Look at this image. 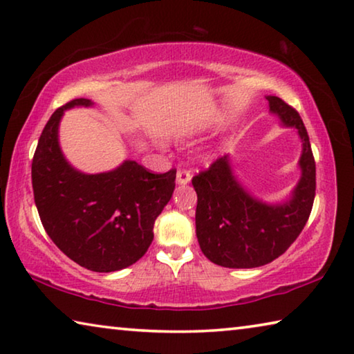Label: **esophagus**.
Segmentation results:
<instances>
[{
  "label": "esophagus",
  "instance_id": "obj_1",
  "mask_svg": "<svg viewBox=\"0 0 354 354\" xmlns=\"http://www.w3.org/2000/svg\"><path fill=\"white\" fill-rule=\"evenodd\" d=\"M190 179H192V175H190L189 170H185V169L178 170V173H176V183L179 185H187L190 183Z\"/></svg>",
  "mask_w": 354,
  "mask_h": 354
}]
</instances>
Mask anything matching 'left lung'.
I'll list each match as a JSON object with an SVG mask.
<instances>
[{"label": "left lung", "mask_w": 354, "mask_h": 354, "mask_svg": "<svg viewBox=\"0 0 354 354\" xmlns=\"http://www.w3.org/2000/svg\"><path fill=\"white\" fill-rule=\"evenodd\" d=\"M270 112L286 127L295 128L303 142L301 178L283 205L256 200L237 181L227 156L192 178L198 196L196 237L209 261L227 268L261 267L279 257L295 242L313 211L315 160L299 113L278 97H267Z\"/></svg>", "instance_id": "1"}]
</instances>
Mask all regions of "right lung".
<instances>
[{
    "label": "right lung",
    "instance_id": "obj_1",
    "mask_svg": "<svg viewBox=\"0 0 354 354\" xmlns=\"http://www.w3.org/2000/svg\"><path fill=\"white\" fill-rule=\"evenodd\" d=\"M92 104L71 100L48 120L32 158V190L41 225L57 248L87 270L109 273L147 253L154 221L175 190L176 170L151 173L136 160L97 175L75 170L59 147V122L67 109Z\"/></svg>",
    "mask_w": 354,
    "mask_h": 354
}]
</instances>
